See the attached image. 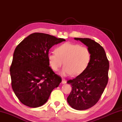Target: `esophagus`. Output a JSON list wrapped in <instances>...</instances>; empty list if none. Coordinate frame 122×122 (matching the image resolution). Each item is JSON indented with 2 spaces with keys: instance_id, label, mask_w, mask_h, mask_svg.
I'll return each mask as SVG.
<instances>
[{
  "instance_id": "34e87169",
  "label": "esophagus",
  "mask_w": 122,
  "mask_h": 122,
  "mask_svg": "<svg viewBox=\"0 0 122 122\" xmlns=\"http://www.w3.org/2000/svg\"><path fill=\"white\" fill-rule=\"evenodd\" d=\"M66 83V80L65 79H64V78H62V83L65 84Z\"/></svg>"
}]
</instances>
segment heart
Masks as SVG:
<instances>
[{"label": "heart", "mask_w": 122, "mask_h": 122, "mask_svg": "<svg viewBox=\"0 0 122 122\" xmlns=\"http://www.w3.org/2000/svg\"><path fill=\"white\" fill-rule=\"evenodd\" d=\"M55 53L47 55L49 66L56 71L63 63L65 66L60 72L63 76L80 75L87 68L92 57L88 47L70 42L60 45L55 49Z\"/></svg>", "instance_id": "obj_1"}]
</instances>
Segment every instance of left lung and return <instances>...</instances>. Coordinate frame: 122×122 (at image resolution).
Segmentation results:
<instances>
[{"label":"left lung","instance_id":"8db88e82","mask_svg":"<svg viewBox=\"0 0 122 122\" xmlns=\"http://www.w3.org/2000/svg\"><path fill=\"white\" fill-rule=\"evenodd\" d=\"M74 39L86 45L92 54L87 68L67 81L72 86L67 102L75 110H83L94 106L104 92L108 81L109 63L104 48L97 42L89 38Z\"/></svg>","mask_w":122,"mask_h":122}]
</instances>
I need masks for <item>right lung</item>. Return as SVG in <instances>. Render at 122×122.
Listing matches in <instances>:
<instances>
[{"label": "right lung", "instance_id": "1", "mask_svg": "<svg viewBox=\"0 0 122 122\" xmlns=\"http://www.w3.org/2000/svg\"><path fill=\"white\" fill-rule=\"evenodd\" d=\"M65 39L34 33L24 39L14 50L10 67L12 87L22 104L30 108L42 106L62 81L49 67V50Z\"/></svg>", "mask_w": 122, "mask_h": 122}]
</instances>
